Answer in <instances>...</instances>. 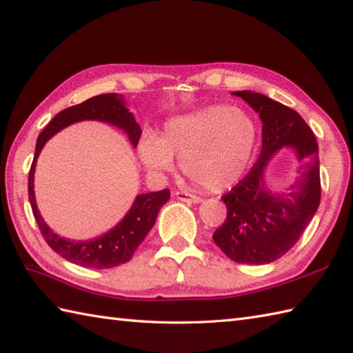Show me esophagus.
<instances>
[{
	"instance_id": "esophagus-1",
	"label": "esophagus",
	"mask_w": 353,
	"mask_h": 353,
	"mask_svg": "<svg viewBox=\"0 0 353 353\" xmlns=\"http://www.w3.org/2000/svg\"><path fill=\"white\" fill-rule=\"evenodd\" d=\"M174 195L177 196L180 201H185V203H201L200 196L192 195V194H188V192H183V191H176Z\"/></svg>"
}]
</instances>
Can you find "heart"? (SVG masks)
I'll list each match as a JSON object with an SVG mask.
<instances>
[{
	"label": "heart",
	"mask_w": 353,
	"mask_h": 353,
	"mask_svg": "<svg viewBox=\"0 0 353 353\" xmlns=\"http://www.w3.org/2000/svg\"><path fill=\"white\" fill-rule=\"evenodd\" d=\"M257 125L248 112L230 105H209L163 125L161 139L145 135L139 158L154 171L180 168L204 190L219 192L239 180L257 144Z\"/></svg>",
	"instance_id": "1"
}]
</instances>
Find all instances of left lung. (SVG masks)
Masks as SVG:
<instances>
[{"label": "left lung", "mask_w": 353, "mask_h": 353, "mask_svg": "<svg viewBox=\"0 0 353 353\" xmlns=\"http://www.w3.org/2000/svg\"><path fill=\"white\" fill-rule=\"evenodd\" d=\"M233 94L242 97L263 121L261 152L250 173L221 196L227 218L212 237L233 261L266 265L299 241L321 204L319 147L313 130L289 106L248 90ZM288 145L297 150L300 177L289 193L274 194L265 190L263 171L270 157Z\"/></svg>", "instance_id": "left-lung-1"}]
</instances>
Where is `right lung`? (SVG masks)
Instances as JSON below:
<instances>
[{
	"label": "right lung",
	"mask_w": 353,
	"mask_h": 353,
	"mask_svg": "<svg viewBox=\"0 0 353 353\" xmlns=\"http://www.w3.org/2000/svg\"><path fill=\"white\" fill-rule=\"evenodd\" d=\"M81 120H99L111 123V125L125 130L134 147H137L139 137H141V129H139V125L135 121L132 112L126 110L123 97L116 93L94 96L83 103L73 105L60 111L48 123L43 132L37 138L34 159H32L28 173V199L31 203L32 215H34L36 223L40 228V233H42L46 243L57 254H60L63 259L78 266L92 269H110L126 263V261L132 259L139 243L144 241L147 233L152 230L159 209L168 201L170 190L138 195L126 216L111 232L105 233L101 237H96L93 241L75 242L63 239L59 234L51 232V228L45 224L36 206L34 190H32L34 188L36 161L40 150H42V147L49 138L63 128Z\"/></svg>",
	"instance_id": "obj_1"
}]
</instances>
